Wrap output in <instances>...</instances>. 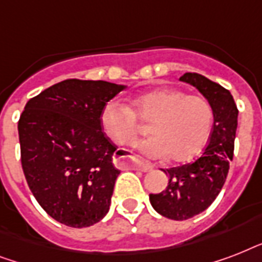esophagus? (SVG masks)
Returning a JSON list of instances; mask_svg holds the SVG:
<instances>
[{
  "instance_id": "obj_1",
  "label": "esophagus",
  "mask_w": 262,
  "mask_h": 262,
  "mask_svg": "<svg viewBox=\"0 0 262 262\" xmlns=\"http://www.w3.org/2000/svg\"><path fill=\"white\" fill-rule=\"evenodd\" d=\"M118 166L119 167H132L136 168V170H140V171L148 172L151 171L154 166L149 163H144V162H140V160H129V159H118Z\"/></svg>"
}]
</instances>
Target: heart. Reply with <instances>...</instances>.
Listing matches in <instances>:
<instances>
[{
	"mask_svg": "<svg viewBox=\"0 0 262 262\" xmlns=\"http://www.w3.org/2000/svg\"><path fill=\"white\" fill-rule=\"evenodd\" d=\"M141 121L148 125V139L135 148L151 159L182 163L191 160L207 145L212 126L213 108L209 100L197 95H187L175 88H158L135 98L130 106L118 100H108L100 111L104 133L117 145H130L137 137Z\"/></svg>",
	"mask_w": 262,
	"mask_h": 262,
	"instance_id": "b5f03b06",
	"label": "heart"
}]
</instances>
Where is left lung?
I'll return each mask as SVG.
<instances>
[{
    "mask_svg": "<svg viewBox=\"0 0 262 262\" xmlns=\"http://www.w3.org/2000/svg\"><path fill=\"white\" fill-rule=\"evenodd\" d=\"M181 81L193 85L213 108V130L204 154L193 163L162 170L168 185L149 194L158 213L172 220H186L204 212L222 190L234 156L238 108L230 91L199 73H185Z\"/></svg>",
    "mask_w": 262,
    "mask_h": 262,
    "instance_id": "8db88e82",
    "label": "left lung"
}]
</instances>
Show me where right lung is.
I'll use <instances>...</instances> for the list:
<instances>
[{
    "instance_id": "obj_1",
    "label": "right lung",
    "mask_w": 262,
    "mask_h": 262,
    "mask_svg": "<svg viewBox=\"0 0 262 262\" xmlns=\"http://www.w3.org/2000/svg\"><path fill=\"white\" fill-rule=\"evenodd\" d=\"M125 88L103 80H65L24 107L17 126L23 171L39 205L59 223L90 227L108 212L119 170L100 111Z\"/></svg>"
}]
</instances>
